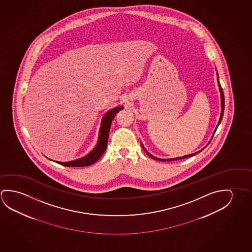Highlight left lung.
<instances>
[{"mask_svg": "<svg viewBox=\"0 0 252 252\" xmlns=\"http://www.w3.org/2000/svg\"><path fill=\"white\" fill-rule=\"evenodd\" d=\"M216 74H217V80H218V81H217V83H218V87H219V91H220V107H221V111H220V118H219V121H218V124H217V125H216V129H215V131H214V133H213V136H212L211 139L209 140L208 144H209V143L211 142L212 138H213V136H214V135H215V133H216V129H217V128H218L219 124H220V122H221V119H222V116H223L224 112L223 91H222V88H221V87H220V81H219V76H218V72H216ZM142 144V147H143V149H144V152H146V153L148 154L149 156L151 157V158H152L153 159L159 160V161H173V160L182 159V158H188V157L193 156V155H195V154H197V153H199V152H201V151H202V150H203V149L205 148V147H204L203 149H201V150H200V151H199V152H194V153H192V154H189V155H185V156L183 157H179V158H157V157L152 156V154H151V153H149V152H147V151H146V149L144 148L143 144ZM208 144H207V145H208ZM207 145H206V146H207Z\"/></svg>", "mask_w": 252, "mask_h": 252, "instance_id": "obj_1", "label": "left lung"}]
</instances>
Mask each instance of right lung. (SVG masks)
<instances>
[{"instance_id":"right-lung-1","label":"right lung","mask_w":252,"mask_h":252,"mask_svg":"<svg viewBox=\"0 0 252 252\" xmlns=\"http://www.w3.org/2000/svg\"><path fill=\"white\" fill-rule=\"evenodd\" d=\"M124 108V106H117L116 108L108 110V112L104 114L103 117L101 119L100 130H99V136L98 141L94 148L91 152L88 153L86 156L82 157L78 159L68 161V162H59L55 161L58 164H62L64 166H72V167H81V166H88L90 164L95 163L97 160L102 156L105 150L108 145V135L111 127L113 119L116 116V114ZM53 161V160H52Z\"/></svg>"}]
</instances>
